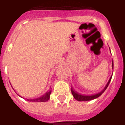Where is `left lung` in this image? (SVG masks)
Returning a JSON list of instances; mask_svg holds the SVG:
<instances>
[{"label":"left lung","instance_id":"1","mask_svg":"<svg viewBox=\"0 0 125 125\" xmlns=\"http://www.w3.org/2000/svg\"><path fill=\"white\" fill-rule=\"evenodd\" d=\"M111 66H112V67H113V66H114V65H113V62H112V64H111ZM110 81H111V78L109 79L108 83L106 84V86L104 87V88L103 89L102 91H101L100 93H99L96 94H94V95H91V96L82 95V94H78V93H76V91H74V90H73V89L72 88H71V93H72L74 98L76 100H78V101H90V100H94V99H96V98H98L99 96H101V94H102L104 92V91H105L106 89V88H108V85H109V84H110Z\"/></svg>","mask_w":125,"mask_h":125}]
</instances>
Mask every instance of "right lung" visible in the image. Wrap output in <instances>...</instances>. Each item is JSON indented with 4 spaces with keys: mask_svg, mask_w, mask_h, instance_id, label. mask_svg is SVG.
Masks as SVG:
<instances>
[{
    "mask_svg": "<svg viewBox=\"0 0 125 125\" xmlns=\"http://www.w3.org/2000/svg\"><path fill=\"white\" fill-rule=\"evenodd\" d=\"M51 94V90L50 89L49 91H47L44 95L39 97V98L33 99V100H28L27 99V100L28 101H32V102H46L49 100Z\"/></svg>",
    "mask_w": 125,
    "mask_h": 125,
    "instance_id": "obj_1",
    "label": "right lung"
}]
</instances>
